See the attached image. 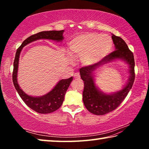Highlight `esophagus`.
Returning <instances> with one entry per match:
<instances>
[{"instance_id":"esophagus-1","label":"esophagus","mask_w":149,"mask_h":149,"mask_svg":"<svg viewBox=\"0 0 149 149\" xmlns=\"http://www.w3.org/2000/svg\"><path fill=\"white\" fill-rule=\"evenodd\" d=\"M74 77L75 79H80V75L78 72L75 73V74L74 75Z\"/></svg>"}]
</instances>
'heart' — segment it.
<instances>
[{"label": "heart", "instance_id": "heart-1", "mask_svg": "<svg viewBox=\"0 0 149 149\" xmlns=\"http://www.w3.org/2000/svg\"><path fill=\"white\" fill-rule=\"evenodd\" d=\"M112 45V40L108 35L87 32L73 39L70 42V49L73 56L81 58L83 64L89 66L107 56Z\"/></svg>", "mask_w": 149, "mask_h": 149}]
</instances>
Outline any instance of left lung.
Returning <instances> with one entry per match:
<instances>
[{"mask_svg": "<svg viewBox=\"0 0 149 149\" xmlns=\"http://www.w3.org/2000/svg\"><path fill=\"white\" fill-rule=\"evenodd\" d=\"M112 38L116 50L105 56L101 62L83 67L79 70L81 78L84 81L83 101L88 111L95 115H104L118 107L129 93L135 80V61L133 52L121 37L112 34ZM116 59L127 63L129 66V79L122 90L107 94L95 85L94 71L102 65Z\"/></svg>", "mask_w": 149, "mask_h": 149, "instance_id": "obj_1", "label": "left lung"}]
</instances>
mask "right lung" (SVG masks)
Masks as SVG:
<instances>
[{"instance_id": "right-lung-1", "label": "right lung", "mask_w": 149, "mask_h": 149, "mask_svg": "<svg viewBox=\"0 0 149 149\" xmlns=\"http://www.w3.org/2000/svg\"><path fill=\"white\" fill-rule=\"evenodd\" d=\"M64 30L61 31H41L38 33L33 35L29 37L22 42L16 50V56L14 62V70L12 74V81L15 88L18 93L19 97L24 100L27 106L40 114H49L57 110L61 107L64 100V96L68 88L72 81L73 77L68 79L60 80L55 85L53 89L50 92L41 97H33L27 95L21 88L17 83V70H18L19 58L20 53L24 47L29 44L30 42L37 41L39 39H49L57 42L62 41L64 39L63 33Z\"/></svg>"}]
</instances>
